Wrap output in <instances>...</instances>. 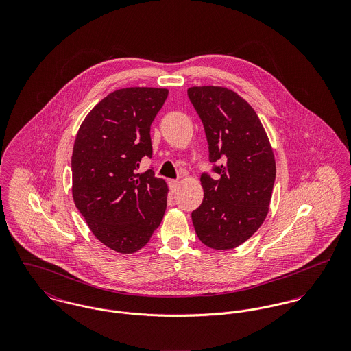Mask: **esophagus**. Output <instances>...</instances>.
<instances>
[{
  "instance_id": "obj_1",
  "label": "esophagus",
  "mask_w": 351,
  "mask_h": 351,
  "mask_svg": "<svg viewBox=\"0 0 351 351\" xmlns=\"http://www.w3.org/2000/svg\"><path fill=\"white\" fill-rule=\"evenodd\" d=\"M178 180H169V188H170V192L171 193H174L176 191H177V188H178Z\"/></svg>"
}]
</instances>
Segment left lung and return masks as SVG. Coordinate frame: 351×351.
Wrapping results in <instances>:
<instances>
[{"mask_svg":"<svg viewBox=\"0 0 351 351\" xmlns=\"http://www.w3.org/2000/svg\"><path fill=\"white\" fill-rule=\"evenodd\" d=\"M188 97L202 121L216 174H201L204 199L192 221L205 246L231 250L246 242L267 215L274 154L255 110L235 92L193 86Z\"/></svg>","mask_w":351,"mask_h":351,"instance_id":"left-lung-1","label":"left lung"}]
</instances>
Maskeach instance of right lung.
<instances>
[{
  "label": "right lung",
  "instance_id": "add662e5",
  "mask_svg": "<svg viewBox=\"0 0 351 351\" xmlns=\"http://www.w3.org/2000/svg\"><path fill=\"white\" fill-rule=\"evenodd\" d=\"M167 89L127 88L108 95L81 124L73 149V199L95 237L112 250H141L159 227L167 185L152 167L150 128Z\"/></svg>",
  "mask_w": 351,
  "mask_h": 351
}]
</instances>
